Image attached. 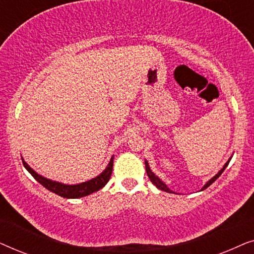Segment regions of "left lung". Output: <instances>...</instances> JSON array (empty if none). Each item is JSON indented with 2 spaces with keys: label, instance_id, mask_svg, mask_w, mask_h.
<instances>
[{
  "label": "left lung",
  "instance_id": "1",
  "mask_svg": "<svg viewBox=\"0 0 254 254\" xmlns=\"http://www.w3.org/2000/svg\"><path fill=\"white\" fill-rule=\"evenodd\" d=\"M229 162H230V161H228L227 163H225V165L223 166V169H222V170H221V171H220V172H218L216 176H215V177H213V178H211V179L209 180V182H208V183L206 184V185H204V186L202 187V190H206V189H207V187H209V186L211 185V184H213V183L215 182V180H216V179L218 178V177H220V176L222 175V173H223V171H224V170H225V168H227V166H228V164H229ZM145 171H147V175H148V177H149V179H150V180H151V183H152V184H154V185H155L156 187H157V189H159V190H165V192L172 193V190H169V189H168V187H166V185H165V184H164V183H163V182H162V180L158 178V177H156V176L154 175V172H151V170H150V168H149V164H148V162H145Z\"/></svg>",
  "mask_w": 254,
  "mask_h": 254
}]
</instances>
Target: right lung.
Returning <instances> with one entry per match:
<instances>
[{"instance_id": "1", "label": "right lung", "mask_w": 254, "mask_h": 254, "mask_svg": "<svg viewBox=\"0 0 254 254\" xmlns=\"http://www.w3.org/2000/svg\"><path fill=\"white\" fill-rule=\"evenodd\" d=\"M23 161V165L25 166V169L31 173V176L37 180L38 183L41 184L44 187H46L48 190L53 192L58 195L62 197H67V199H77V197L86 196L89 194L93 192H97L100 189H103L106 185L107 182L110 180V177L112 175V169H113V157L111 158V161L107 165V168L104 170V172L100 173L98 177L93 178L89 182L77 184V185H64V184L58 183V182H52L50 179L44 178L43 176L38 175L37 172H34L29 165Z\"/></svg>"}]
</instances>
